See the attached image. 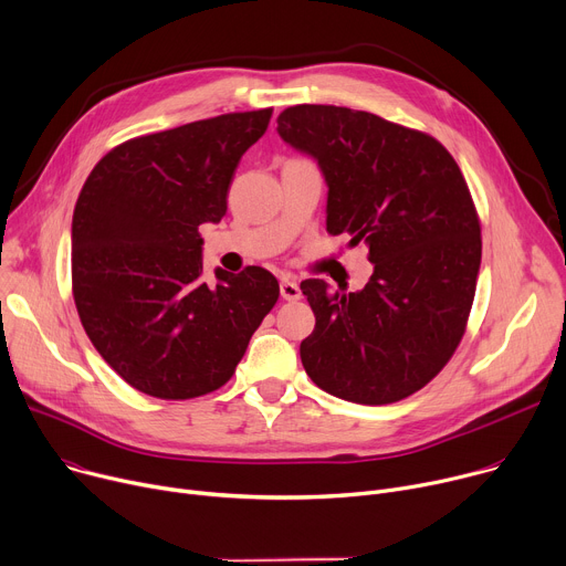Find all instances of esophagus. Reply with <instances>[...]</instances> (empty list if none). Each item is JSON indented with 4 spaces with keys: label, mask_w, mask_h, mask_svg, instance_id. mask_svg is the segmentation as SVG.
I'll list each match as a JSON object with an SVG mask.
<instances>
[{
    "label": "esophagus",
    "mask_w": 566,
    "mask_h": 566,
    "mask_svg": "<svg viewBox=\"0 0 566 566\" xmlns=\"http://www.w3.org/2000/svg\"><path fill=\"white\" fill-rule=\"evenodd\" d=\"M280 295L284 297V300H289V302H293V300H300V284L295 282V280H289V277H284L282 282H280Z\"/></svg>",
    "instance_id": "34e87169"
}]
</instances>
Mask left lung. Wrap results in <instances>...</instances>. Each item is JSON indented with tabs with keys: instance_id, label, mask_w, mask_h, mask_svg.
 Returning a JSON list of instances; mask_svg holds the SVG:
<instances>
[{
	"instance_id": "obj_1",
	"label": "left lung",
	"mask_w": 566,
	"mask_h": 566,
	"mask_svg": "<svg viewBox=\"0 0 566 566\" xmlns=\"http://www.w3.org/2000/svg\"><path fill=\"white\" fill-rule=\"evenodd\" d=\"M280 137L316 160L327 185V232L370 250L361 291L300 284L316 327L300 343L325 392L381 406L427 386L451 358L474 302L481 226L449 150L373 113L293 106Z\"/></svg>"
}]
</instances>
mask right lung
Returning a JSON list of instances; mask_svg holds the SVG:
<instances>
[{
	"instance_id": "right-lung-1",
	"label": "right lung",
	"mask_w": 566,
	"mask_h": 566,
	"mask_svg": "<svg viewBox=\"0 0 566 566\" xmlns=\"http://www.w3.org/2000/svg\"><path fill=\"white\" fill-rule=\"evenodd\" d=\"M273 111L230 113L113 148L87 176L72 219L81 323L133 388L191 399L221 388L280 297L260 266L202 277V223H219L243 153Z\"/></svg>"
}]
</instances>
